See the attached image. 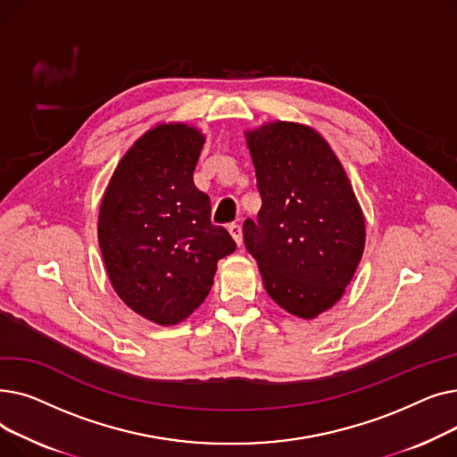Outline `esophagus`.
I'll list each match as a JSON object with an SVG mask.
<instances>
[{
	"mask_svg": "<svg viewBox=\"0 0 457 457\" xmlns=\"http://www.w3.org/2000/svg\"><path fill=\"white\" fill-rule=\"evenodd\" d=\"M228 231L233 237V241L237 243V246H241L243 245V228L238 226V224H229Z\"/></svg>",
	"mask_w": 457,
	"mask_h": 457,
	"instance_id": "obj_1",
	"label": "esophagus"
}]
</instances>
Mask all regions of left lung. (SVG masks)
<instances>
[{
	"instance_id": "8db88e82",
	"label": "left lung",
	"mask_w": 457,
	"mask_h": 457,
	"mask_svg": "<svg viewBox=\"0 0 457 457\" xmlns=\"http://www.w3.org/2000/svg\"><path fill=\"white\" fill-rule=\"evenodd\" d=\"M261 209L245 220V246L269 296L300 319L335 305L361 261L365 219L329 144L307 126L246 131Z\"/></svg>"
}]
</instances>
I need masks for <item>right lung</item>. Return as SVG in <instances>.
Wrapping results in <instances>:
<instances>
[{"mask_svg": "<svg viewBox=\"0 0 457 457\" xmlns=\"http://www.w3.org/2000/svg\"><path fill=\"white\" fill-rule=\"evenodd\" d=\"M204 142L185 124L144 133L118 162L100 205L98 241L112 289L161 326L185 320L207 298L216 262L235 252L192 179Z\"/></svg>", "mask_w": 457, "mask_h": 457, "instance_id": "right-lung-1", "label": "right lung"}]
</instances>
